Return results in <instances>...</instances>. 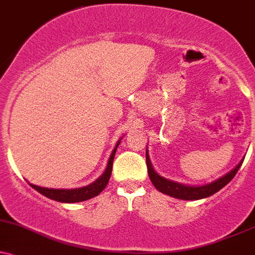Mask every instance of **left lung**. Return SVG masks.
<instances>
[{
    "instance_id": "8db88e82",
    "label": "left lung",
    "mask_w": 255,
    "mask_h": 255,
    "mask_svg": "<svg viewBox=\"0 0 255 255\" xmlns=\"http://www.w3.org/2000/svg\"><path fill=\"white\" fill-rule=\"evenodd\" d=\"M145 161H146V167H148V174L149 178L154 185L156 190L160 191L161 193L167 194V196L173 197V198L178 199H184V200H198V199H204L208 197L212 196L221 188H223L227 184H229L232 181V179L234 178L238 170L240 169L242 162H244L245 157L242 158L240 162L238 163V166L235 168H233L230 172L224 174L221 178L216 179L215 181L209 182L205 185H198V186H193V185H186L181 184V182L169 180V179L163 178L158 174L157 172H155L154 167L150 162V158H149V151L148 148L145 150Z\"/></svg>"
}]
</instances>
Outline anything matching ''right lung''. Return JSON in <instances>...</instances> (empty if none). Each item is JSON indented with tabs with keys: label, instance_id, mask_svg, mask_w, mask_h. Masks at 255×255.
<instances>
[{
	"label": "right lung",
	"instance_id": "add662e5",
	"mask_svg": "<svg viewBox=\"0 0 255 255\" xmlns=\"http://www.w3.org/2000/svg\"><path fill=\"white\" fill-rule=\"evenodd\" d=\"M123 137L118 139L117 144L111 152V156L109 158V162H107L106 169L104 170V173L101 174L95 181H93L92 184L87 185L83 187H77V188H47V187H41L37 186V185H33L31 182H28L31 186L34 188L35 191H38L39 193H41L43 196L47 197V198L56 200V202L61 203H79V202H85L91 198H94L95 196L100 194L104 191V188L106 187V185L109 184V180L111 178V173H112V164L113 160H115V155L117 151V148L121 144Z\"/></svg>",
	"mask_w": 255,
	"mask_h": 255
}]
</instances>
